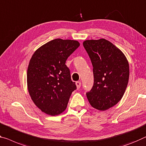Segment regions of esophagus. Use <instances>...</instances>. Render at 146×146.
I'll return each instance as SVG.
<instances>
[{
    "instance_id": "34e87169",
    "label": "esophagus",
    "mask_w": 146,
    "mask_h": 146,
    "mask_svg": "<svg viewBox=\"0 0 146 146\" xmlns=\"http://www.w3.org/2000/svg\"><path fill=\"white\" fill-rule=\"evenodd\" d=\"M75 84H76V86H77V88L79 89L80 86H81V82H79V81H77V82H75Z\"/></svg>"
}]
</instances>
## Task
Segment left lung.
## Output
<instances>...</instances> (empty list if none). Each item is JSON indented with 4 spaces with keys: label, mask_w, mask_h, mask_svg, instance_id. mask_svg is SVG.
Instances as JSON below:
<instances>
[{
    "label": "left lung",
    "mask_w": 146,
    "mask_h": 146,
    "mask_svg": "<svg viewBox=\"0 0 146 146\" xmlns=\"http://www.w3.org/2000/svg\"><path fill=\"white\" fill-rule=\"evenodd\" d=\"M93 66L94 86L86 97L92 107L105 111L121 100L127 88L129 66L126 56L110 41L101 38L83 42Z\"/></svg>",
    "instance_id": "obj_1"
}]
</instances>
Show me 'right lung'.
<instances>
[{
  "instance_id": "add662e5",
  "label": "right lung",
  "mask_w": 146,
  "mask_h": 146,
  "mask_svg": "<svg viewBox=\"0 0 146 146\" xmlns=\"http://www.w3.org/2000/svg\"><path fill=\"white\" fill-rule=\"evenodd\" d=\"M79 46L78 41L58 38L41 46L32 56L27 69L28 90L34 103L46 114H62L77 88L66 62Z\"/></svg>"
}]
</instances>
